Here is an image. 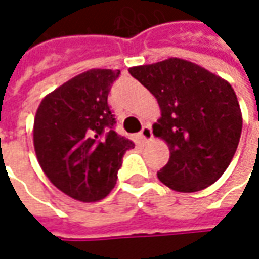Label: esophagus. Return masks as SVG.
Masks as SVG:
<instances>
[{
  "label": "esophagus",
  "instance_id": "obj_1",
  "mask_svg": "<svg viewBox=\"0 0 259 259\" xmlns=\"http://www.w3.org/2000/svg\"><path fill=\"white\" fill-rule=\"evenodd\" d=\"M140 138L143 142H150L152 138H153V133H152V129L149 126H143V129L140 130Z\"/></svg>",
  "mask_w": 259,
  "mask_h": 259
}]
</instances>
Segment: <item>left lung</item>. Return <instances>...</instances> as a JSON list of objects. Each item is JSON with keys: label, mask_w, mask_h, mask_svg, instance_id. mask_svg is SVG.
Instances as JSON below:
<instances>
[{"label": "left lung", "mask_w": 259, "mask_h": 259, "mask_svg": "<svg viewBox=\"0 0 259 259\" xmlns=\"http://www.w3.org/2000/svg\"><path fill=\"white\" fill-rule=\"evenodd\" d=\"M129 73L156 97L162 110L153 135L167 143L170 156L157 172L159 181L176 192H198L217 182L242 132L231 84L181 58L132 67Z\"/></svg>", "instance_id": "1"}]
</instances>
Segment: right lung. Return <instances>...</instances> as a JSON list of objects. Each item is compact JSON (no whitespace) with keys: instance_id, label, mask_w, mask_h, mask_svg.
Instances as JSON below:
<instances>
[{"instance_id":"obj_1","label":"right lung","mask_w":259,"mask_h":259,"mask_svg":"<svg viewBox=\"0 0 259 259\" xmlns=\"http://www.w3.org/2000/svg\"><path fill=\"white\" fill-rule=\"evenodd\" d=\"M119 70L93 68L47 94L34 119V149L50 182L70 198L96 202L117 181L126 150L135 143L114 132L107 103Z\"/></svg>"}]
</instances>
